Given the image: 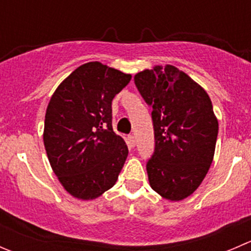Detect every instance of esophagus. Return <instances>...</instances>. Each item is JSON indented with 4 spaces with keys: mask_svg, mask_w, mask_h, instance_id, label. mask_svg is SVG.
<instances>
[{
    "mask_svg": "<svg viewBox=\"0 0 251 251\" xmlns=\"http://www.w3.org/2000/svg\"><path fill=\"white\" fill-rule=\"evenodd\" d=\"M127 144H128V147H131V148H133V147H135V144H136L135 136H133V135L128 136V137H127Z\"/></svg>",
    "mask_w": 251,
    "mask_h": 251,
    "instance_id": "34e87169",
    "label": "esophagus"
}]
</instances>
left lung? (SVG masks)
Masks as SVG:
<instances>
[{
	"instance_id": "left-lung-1",
	"label": "left lung",
	"mask_w": 251,
	"mask_h": 251,
	"mask_svg": "<svg viewBox=\"0 0 251 251\" xmlns=\"http://www.w3.org/2000/svg\"><path fill=\"white\" fill-rule=\"evenodd\" d=\"M149 105L155 151L147 163L149 184L164 199L183 201L197 191L215 154L219 121L206 91L174 65L135 75Z\"/></svg>"
}]
</instances>
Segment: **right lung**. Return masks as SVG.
<instances>
[{"mask_svg": "<svg viewBox=\"0 0 251 251\" xmlns=\"http://www.w3.org/2000/svg\"><path fill=\"white\" fill-rule=\"evenodd\" d=\"M131 74L100 62L80 65L55 88L45 115L44 144L65 191L93 201L115 184L127 158L111 126V100Z\"/></svg>", "mask_w": 251, "mask_h": 251, "instance_id": "right-lung-1", "label": "right lung"}]
</instances>
